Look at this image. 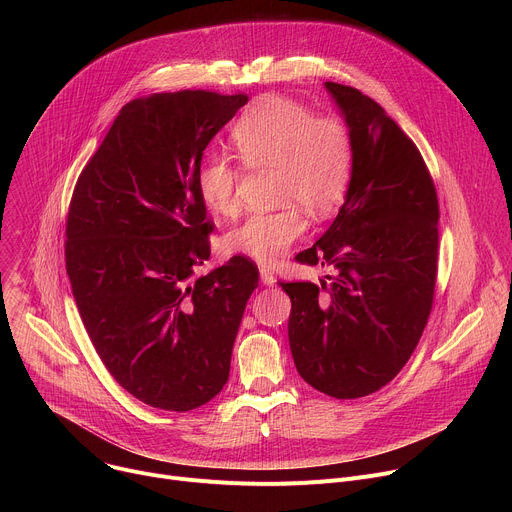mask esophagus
<instances>
[{
  "label": "esophagus",
  "instance_id": "34e87169",
  "mask_svg": "<svg viewBox=\"0 0 512 512\" xmlns=\"http://www.w3.org/2000/svg\"><path fill=\"white\" fill-rule=\"evenodd\" d=\"M259 273H261V283H263V285H269V287H271V285H275V281H277V279H275V275H273L269 269L261 267V269H259Z\"/></svg>",
  "mask_w": 512,
  "mask_h": 512
}]
</instances>
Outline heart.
Wrapping results in <instances>:
<instances>
[{
    "instance_id": "b5f03b06",
    "label": "heart",
    "mask_w": 512,
    "mask_h": 512,
    "mask_svg": "<svg viewBox=\"0 0 512 512\" xmlns=\"http://www.w3.org/2000/svg\"><path fill=\"white\" fill-rule=\"evenodd\" d=\"M231 141L245 168L277 172L275 200L283 206L247 216L223 237V249L273 267L306 233L298 206L324 216L344 200L354 166L352 135L338 117H318L294 99L267 95L237 119ZM239 182L241 168L221 154L198 162L196 188L216 216L237 212Z\"/></svg>"
}]
</instances>
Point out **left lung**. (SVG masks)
<instances>
[{
  "label": "left lung",
  "mask_w": 512,
  "mask_h": 512,
  "mask_svg": "<svg viewBox=\"0 0 512 512\" xmlns=\"http://www.w3.org/2000/svg\"><path fill=\"white\" fill-rule=\"evenodd\" d=\"M352 135L354 166L330 229L300 263L332 265L330 285L281 283L302 379L336 399L391 383L427 324L437 275L440 206L417 145L358 89L326 83Z\"/></svg>",
  "instance_id": "1"
}]
</instances>
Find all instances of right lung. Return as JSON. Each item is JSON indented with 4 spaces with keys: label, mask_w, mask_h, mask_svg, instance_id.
<instances>
[{
    "label": "right lung",
    "mask_w": 512,
    "mask_h": 512,
    "mask_svg": "<svg viewBox=\"0 0 512 512\" xmlns=\"http://www.w3.org/2000/svg\"><path fill=\"white\" fill-rule=\"evenodd\" d=\"M247 101L212 91L129 101L72 192L64 259L81 320L111 377L158 409L221 393L259 283L245 257L192 281L212 231L196 168Z\"/></svg>",
    "instance_id": "1"
}]
</instances>
